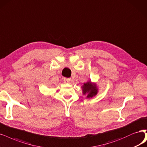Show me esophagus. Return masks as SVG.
I'll return each mask as SVG.
<instances>
[{"label":"esophagus","mask_w":147,"mask_h":147,"mask_svg":"<svg viewBox=\"0 0 147 147\" xmlns=\"http://www.w3.org/2000/svg\"><path fill=\"white\" fill-rule=\"evenodd\" d=\"M63 81H64V83H70V79L69 78H64Z\"/></svg>","instance_id":"esophagus-1"}]
</instances>
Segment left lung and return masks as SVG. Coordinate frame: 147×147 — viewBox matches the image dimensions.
<instances>
[{
  "label": "left lung",
  "instance_id": "8db88e82",
  "mask_svg": "<svg viewBox=\"0 0 147 147\" xmlns=\"http://www.w3.org/2000/svg\"><path fill=\"white\" fill-rule=\"evenodd\" d=\"M82 88L83 94L84 95H87V98H92L93 96L97 95L98 92V89L96 87V85L92 84L90 82L84 83Z\"/></svg>",
  "mask_w": 147,
  "mask_h": 147
}]
</instances>
